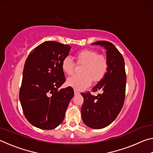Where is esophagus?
I'll use <instances>...</instances> for the list:
<instances>
[{
  "label": "esophagus",
  "instance_id": "obj_1",
  "mask_svg": "<svg viewBox=\"0 0 153 153\" xmlns=\"http://www.w3.org/2000/svg\"><path fill=\"white\" fill-rule=\"evenodd\" d=\"M74 94H75V95L79 94V91H77V90H74Z\"/></svg>",
  "mask_w": 153,
  "mask_h": 153
}]
</instances>
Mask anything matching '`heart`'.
Segmentation results:
<instances>
[{
    "label": "heart",
    "instance_id": "1",
    "mask_svg": "<svg viewBox=\"0 0 153 153\" xmlns=\"http://www.w3.org/2000/svg\"><path fill=\"white\" fill-rule=\"evenodd\" d=\"M77 61L84 64L82 75H74L67 80L68 86L77 90L86 88L91 84L92 80L98 82L107 73L108 64L107 59L104 55H99L98 52L93 49H84L76 55ZM61 67L64 73L71 75L74 71L75 63L70 56H65L62 61Z\"/></svg>",
    "mask_w": 153,
    "mask_h": 153
}]
</instances>
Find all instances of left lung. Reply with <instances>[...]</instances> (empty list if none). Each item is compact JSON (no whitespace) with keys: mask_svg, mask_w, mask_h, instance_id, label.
Instances as JSON below:
<instances>
[{"mask_svg":"<svg viewBox=\"0 0 153 153\" xmlns=\"http://www.w3.org/2000/svg\"><path fill=\"white\" fill-rule=\"evenodd\" d=\"M92 45L102 46L107 51L108 67L105 76L92 88L93 92L100 90L102 94H81L84 98L82 119L89 128L102 129L115 120L123 105L126 85L125 63L121 54L112 43L98 41Z\"/></svg>","mask_w":153,"mask_h":153,"instance_id":"obj_1","label":"left lung"}]
</instances>
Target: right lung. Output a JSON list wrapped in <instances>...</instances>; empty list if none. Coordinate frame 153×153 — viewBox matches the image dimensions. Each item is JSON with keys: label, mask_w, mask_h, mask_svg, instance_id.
<instances>
[{"label": "right lung", "mask_w": 153, "mask_h": 153, "mask_svg": "<svg viewBox=\"0 0 153 153\" xmlns=\"http://www.w3.org/2000/svg\"><path fill=\"white\" fill-rule=\"evenodd\" d=\"M71 47L55 41L45 42L31 52L25 61L19 100L25 117L36 128L53 129L62 123L74 96L66 81L61 63Z\"/></svg>", "instance_id": "1"}]
</instances>
